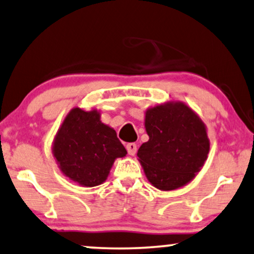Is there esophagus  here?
Returning a JSON list of instances; mask_svg holds the SVG:
<instances>
[{"label": "esophagus", "instance_id": "34e87169", "mask_svg": "<svg viewBox=\"0 0 254 254\" xmlns=\"http://www.w3.org/2000/svg\"><path fill=\"white\" fill-rule=\"evenodd\" d=\"M126 149L128 151V154H130V156H134L136 151H137V145H136L135 143H128V144L126 145Z\"/></svg>", "mask_w": 254, "mask_h": 254}]
</instances>
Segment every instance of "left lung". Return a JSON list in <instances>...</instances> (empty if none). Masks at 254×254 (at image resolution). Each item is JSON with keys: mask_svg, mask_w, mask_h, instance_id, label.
Here are the masks:
<instances>
[{"mask_svg": "<svg viewBox=\"0 0 254 254\" xmlns=\"http://www.w3.org/2000/svg\"><path fill=\"white\" fill-rule=\"evenodd\" d=\"M145 129L149 141L139 146L137 157L149 181L160 190L190 182L209 151L199 117L183 103H167L145 112Z\"/></svg>", "mask_w": 254, "mask_h": 254, "instance_id": "obj_1", "label": "left lung"}]
</instances>
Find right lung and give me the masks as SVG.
Segmentation results:
<instances>
[{"instance_id": "1", "label": "right lung", "mask_w": 254, "mask_h": 254, "mask_svg": "<svg viewBox=\"0 0 254 254\" xmlns=\"http://www.w3.org/2000/svg\"><path fill=\"white\" fill-rule=\"evenodd\" d=\"M54 156L64 174L83 187H96L108 178L116 158L127 154L113 128L102 124L96 110L75 108L55 137Z\"/></svg>"}]
</instances>
